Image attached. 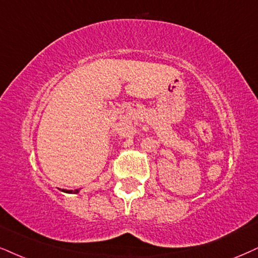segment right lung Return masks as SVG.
<instances>
[{
  "instance_id": "right-lung-1",
  "label": "right lung",
  "mask_w": 258,
  "mask_h": 258,
  "mask_svg": "<svg viewBox=\"0 0 258 258\" xmlns=\"http://www.w3.org/2000/svg\"><path fill=\"white\" fill-rule=\"evenodd\" d=\"M66 192H73V194H78L79 192V190H75V191H73V190H67V191Z\"/></svg>"
}]
</instances>
